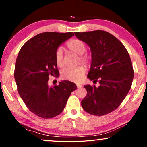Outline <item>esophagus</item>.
<instances>
[{"label":"esophagus","mask_w":147,"mask_h":147,"mask_svg":"<svg viewBox=\"0 0 147 147\" xmlns=\"http://www.w3.org/2000/svg\"><path fill=\"white\" fill-rule=\"evenodd\" d=\"M82 86L80 85V84H76V87H77V88H80Z\"/></svg>","instance_id":"esophagus-1"}]
</instances>
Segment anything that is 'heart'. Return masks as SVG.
<instances>
[{
	"instance_id": "heart-1",
	"label": "heart",
	"mask_w": 147,
	"mask_h": 147,
	"mask_svg": "<svg viewBox=\"0 0 147 147\" xmlns=\"http://www.w3.org/2000/svg\"><path fill=\"white\" fill-rule=\"evenodd\" d=\"M66 47L69 51L80 55L78 62L85 65H89L91 62V56L88 54L84 53L86 50V45L83 41L79 39H73L67 42ZM54 58L57 66L59 68L64 67V60L63 51L60 47L55 51ZM86 73V68L84 65L78 66L76 68L67 69L61 73L62 79L71 81L73 82L79 83L83 79Z\"/></svg>"
}]
</instances>
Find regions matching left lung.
<instances>
[{
	"label": "left lung",
	"mask_w": 147,
	"mask_h": 147,
	"mask_svg": "<svg viewBox=\"0 0 147 147\" xmlns=\"http://www.w3.org/2000/svg\"><path fill=\"white\" fill-rule=\"evenodd\" d=\"M91 50L88 78L100 86L86 85L82 101L84 111L96 116L112 112L120 106L131 88L134 76L130 55L119 39L106 31L74 32Z\"/></svg>",
	"instance_id": "left-lung-1"
}]
</instances>
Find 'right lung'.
Returning <instances> with one entry per match:
<instances>
[{
	"label": "right lung",
	"mask_w": 147,
	"mask_h": 147,
	"mask_svg": "<svg viewBox=\"0 0 147 147\" xmlns=\"http://www.w3.org/2000/svg\"><path fill=\"white\" fill-rule=\"evenodd\" d=\"M73 32H43L24 43L16 62L14 77L17 91L30 111L44 119L60 114L75 84L64 80L49 88L50 76H58L54 53L58 46L74 36Z\"/></svg>",
	"instance_id": "add662e5"
}]
</instances>
